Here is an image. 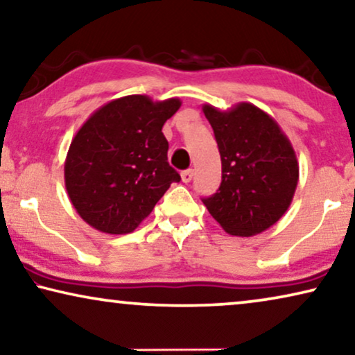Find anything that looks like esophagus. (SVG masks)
Wrapping results in <instances>:
<instances>
[{
  "instance_id": "1",
  "label": "esophagus",
  "mask_w": 355,
  "mask_h": 355,
  "mask_svg": "<svg viewBox=\"0 0 355 355\" xmlns=\"http://www.w3.org/2000/svg\"><path fill=\"white\" fill-rule=\"evenodd\" d=\"M192 178H193V169H186V171H182L181 173V179H182V182H191L192 181Z\"/></svg>"
}]
</instances>
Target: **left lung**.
<instances>
[{
    "label": "left lung",
    "mask_w": 355,
    "mask_h": 355,
    "mask_svg": "<svg viewBox=\"0 0 355 355\" xmlns=\"http://www.w3.org/2000/svg\"><path fill=\"white\" fill-rule=\"evenodd\" d=\"M221 155V186L203 205L231 236L250 237L288 211L299 163L288 135L263 110L241 101L221 111L202 106Z\"/></svg>",
    "instance_id": "8db88e82"
}]
</instances>
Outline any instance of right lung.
Segmentation results:
<instances>
[{
	"label": "right lung",
	"mask_w": 355,
	"mask_h": 355,
	"mask_svg": "<svg viewBox=\"0 0 355 355\" xmlns=\"http://www.w3.org/2000/svg\"><path fill=\"white\" fill-rule=\"evenodd\" d=\"M181 100L147 95L111 100L72 139L64 184L76 211L106 234L132 232L181 176L168 163L162 129Z\"/></svg>",
	"instance_id": "obj_1"
}]
</instances>
